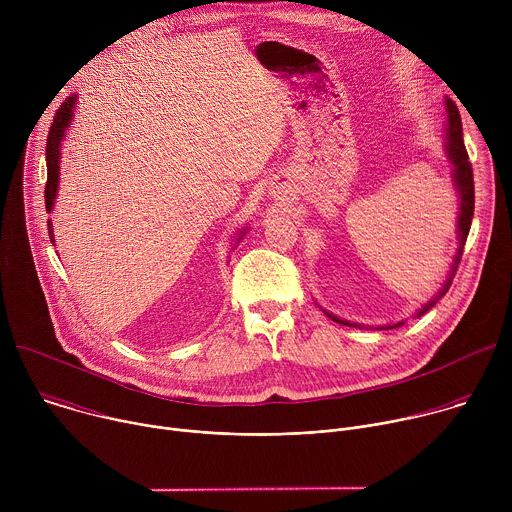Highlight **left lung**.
<instances>
[{"mask_svg":"<svg viewBox=\"0 0 512 512\" xmlns=\"http://www.w3.org/2000/svg\"><path fill=\"white\" fill-rule=\"evenodd\" d=\"M446 109H448V156L454 164V180H456V186H458V192H460V216H458V235H460V249H458V255L452 263V271H450V277L448 281L444 283V289L437 294L429 304H425L417 316H423L425 312H429L435 302L440 300L446 291L450 289L452 285V279L456 275V269L460 265V259H462V253H464V245H466V239H468V233H470V225H472V216H474V174H472V164H470V158H468V152H466V145H464V137H462V119H460V111L456 107V103L452 99L446 101ZM328 314V312H326ZM328 318H332L334 322L338 324H344V326H358V324H350L346 320H340L332 314H328ZM403 322L395 324V326H389V328H397L401 326Z\"/></svg>","mask_w":512,"mask_h":512,"instance_id":"left-lung-1","label":"left lung"}]
</instances>
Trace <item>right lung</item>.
<instances>
[{
	"label": "right lung",
	"mask_w": 512,
	"mask_h": 512,
	"mask_svg": "<svg viewBox=\"0 0 512 512\" xmlns=\"http://www.w3.org/2000/svg\"><path fill=\"white\" fill-rule=\"evenodd\" d=\"M72 107H75V97H68L56 111L54 121L48 131L46 139V168H48V178H46V188H44V200H46V210H52L56 188H58V162H60V139L64 135V129L68 127L72 119ZM48 231L52 237V227L48 221ZM54 241V239H50Z\"/></svg>",
	"instance_id": "obj_1"
}]
</instances>
